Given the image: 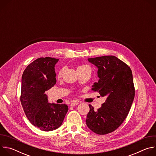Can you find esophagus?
Listing matches in <instances>:
<instances>
[{
	"label": "esophagus",
	"mask_w": 156,
	"mask_h": 156,
	"mask_svg": "<svg viewBox=\"0 0 156 156\" xmlns=\"http://www.w3.org/2000/svg\"><path fill=\"white\" fill-rule=\"evenodd\" d=\"M78 102H76V101H73V102L71 103L70 105H71L72 107H74L75 105H78Z\"/></svg>",
	"instance_id": "1"
}]
</instances>
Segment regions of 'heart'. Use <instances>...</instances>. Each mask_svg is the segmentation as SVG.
Returning <instances> with one entry per match:
<instances>
[{
  "instance_id": "obj_1",
  "label": "heart",
  "mask_w": 156,
  "mask_h": 156,
  "mask_svg": "<svg viewBox=\"0 0 156 156\" xmlns=\"http://www.w3.org/2000/svg\"><path fill=\"white\" fill-rule=\"evenodd\" d=\"M85 68H90V66H89L88 65H83L80 66L78 68V69H85ZM63 72V69H61L58 71V77H60V76L62 75Z\"/></svg>"
}]
</instances>
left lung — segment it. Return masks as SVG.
<instances>
[{"label": "left lung", "instance_id": "1", "mask_svg": "<svg viewBox=\"0 0 156 156\" xmlns=\"http://www.w3.org/2000/svg\"><path fill=\"white\" fill-rule=\"evenodd\" d=\"M88 61L98 68L99 80L94 83L92 90L106 100L98 110L89 104L86 123L96 134L106 135L117 129L129 113L135 94L132 72L114 55L90 58Z\"/></svg>", "mask_w": 156, "mask_h": 156}]
</instances>
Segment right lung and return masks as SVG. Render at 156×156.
<instances>
[{
	"instance_id": "obj_1",
	"label": "right lung",
	"mask_w": 156,
	"mask_h": 156,
	"mask_svg": "<svg viewBox=\"0 0 156 156\" xmlns=\"http://www.w3.org/2000/svg\"><path fill=\"white\" fill-rule=\"evenodd\" d=\"M58 61L49 57L37 58L27 66L21 78L20 101L25 115L44 131L60 127L69 110L65 104L49 103L45 94L56 83L54 66Z\"/></svg>"
}]
</instances>
